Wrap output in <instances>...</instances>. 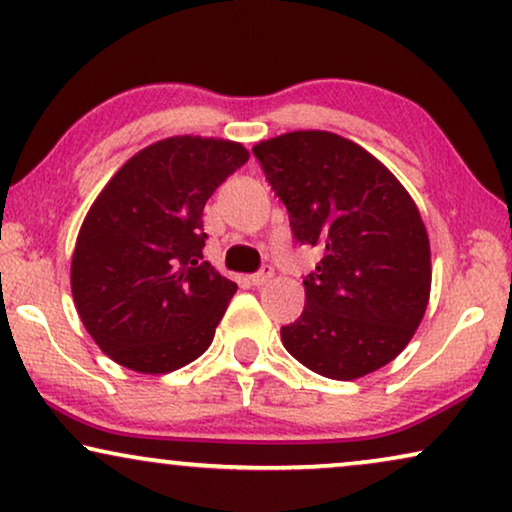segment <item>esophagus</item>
Here are the masks:
<instances>
[{
  "mask_svg": "<svg viewBox=\"0 0 512 512\" xmlns=\"http://www.w3.org/2000/svg\"><path fill=\"white\" fill-rule=\"evenodd\" d=\"M271 276H274V269H271V267H262L260 271H257V274L250 276V283H252V285H264V283L271 281Z\"/></svg>",
  "mask_w": 512,
  "mask_h": 512,
  "instance_id": "34e87169",
  "label": "esophagus"
}]
</instances>
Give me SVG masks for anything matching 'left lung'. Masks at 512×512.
<instances>
[{"label": "left lung", "mask_w": 512, "mask_h": 512, "mask_svg": "<svg viewBox=\"0 0 512 512\" xmlns=\"http://www.w3.org/2000/svg\"><path fill=\"white\" fill-rule=\"evenodd\" d=\"M297 243L320 250L283 346L327 379L365 377L410 344L431 295V245L412 196L384 163L327 131L252 147Z\"/></svg>", "instance_id": "left-lung-1"}]
</instances>
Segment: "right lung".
I'll return each mask as SVG.
<instances>
[{"label": "right lung", "mask_w": 512, "mask_h": 512, "mask_svg": "<svg viewBox=\"0 0 512 512\" xmlns=\"http://www.w3.org/2000/svg\"><path fill=\"white\" fill-rule=\"evenodd\" d=\"M248 161L229 140L175 135L128 159L81 224L72 297L95 344L142 374L201 356L236 283L203 262V208Z\"/></svg>", "instance_id": "obj_1"}]
</instances>
